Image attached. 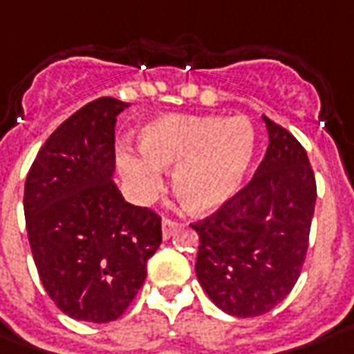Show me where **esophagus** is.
<instances>
[{
    "instance_id": "1",
    "label": "esophagus",
    "mask_w": 354,
    "mask_h": 354,
    "mask_svg": "<svg viewBox=\"0 0 354 354\" xmlns=\"http://www.w3.org/2000/svg\"><path fill=\"white\" fill-rule=\"evenodd\" d=\"M178 228L176 221H172V218H162V238H170L172 236V232Z\"/></svg>"
}]
</instances>
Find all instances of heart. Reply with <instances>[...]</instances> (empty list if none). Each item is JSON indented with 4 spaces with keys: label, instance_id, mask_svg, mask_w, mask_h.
Wrapping results in <instances>:
<instances>
[{
    "label": "heart",
    "instance_id": "heart-1",
    "mask_svg": "<svg viewBox=\"0 0 354 354\" xmlns=\"http://www.w3.org/2000/svg\"><path fill=\"white\" fill-rule=\"evenodd\" d=\"M141 153L122 151L120 170L137 199H151L162 184L160 168L174 167L172 192L192 213H211L236 196L256 151L246 118L167 116L143 127Z\"/></svg>",
    "mask_w": 354,
    "mask_h": 354
}]
</instances>
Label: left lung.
<instances>
[{"instance_id":"obj_1","label":"left lung","mask_w":354,"mask_h":354,"mask_svg":"<svg viewBox=\"0 0 354 354\" xmlns=\"http://www.w3.org/2000/svg\"><path fill=\"white\" fill-rule=\"evenodd\" d=\"M266 157L199 234L196 275L215 306L236 318L261 316L292 290L308 250L316 178L297 137L263 116Z\"/></svg>"}]
</instances>
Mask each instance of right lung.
Segmentation results:
<instances>
[{
    "instance_id": "add662e5",
    "label": "right lung",
    "mask_w": 354,
    "mask_h": 354,
    "mask_svg": "<svg viewBox=\"0 0 354 354\" xmlns=\"http://www.w3.org/2000/svg\"><path fill=\"white\" fill-rule=\"evenodd\" d=\"M102 96L69 116L38 151L25 182V218L38 277L69 318L118 319L145 283L162 242L160 217L114 184L116 116Z\"/></svg>"
}]
</instances>
